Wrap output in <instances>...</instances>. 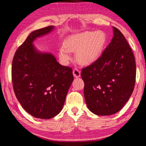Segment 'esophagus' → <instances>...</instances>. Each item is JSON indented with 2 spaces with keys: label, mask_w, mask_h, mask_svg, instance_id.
I'll return each mask as SVG.
<instances>
[{
  "label": "esophagus",
  "mask_w": 146,
  "mask_h": 146,
  "mask_svg": "<svg viewBox=\"0 0 146 146\" xmlns=\"http://www.w3.org/2000/svg\"><path fill=\"white\" fill-rule=\"evenodd\" d=\"M73 74L74 77L75 78H78L80 76V71H79L78 69H74L73 71Z\"/></svg>",
  "instance_id": "esophagus-1"
}]
</instances>
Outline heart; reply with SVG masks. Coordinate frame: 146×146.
<instances>
[{
    "mask_svg": "<svg viewBox=\"0 0 146 146\" xmlns=\"http://www.w3.org/2000/svg\"><path fill=\"white\" fill-rule=\"evenodd\" d=\"M108 44L104 31H84L71 35L64 41V46L59 49L58 55L64 64L71 59L70 51H76L75 58L82 65H90L102 55Z\"/></svg>",
    "mask_w": 146,
    "mask_h": 146,
    "instance_id": "obj_1",
    "label": "heart"
}]
</instances>
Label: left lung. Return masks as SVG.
<instances>
[{"instance_id":"obj_1","label":"left lung","mask_w":146,"mask_h":146,"mask_svg":"<svg viewBox=\"0 0 146 146\" xmlns=\"http://www.w3.org/2000/svg\"><path fill=\"white\" fill-rule=\"evenodd\" d=\"M113 29V37L100 57L81 73L86 104L90 111L100 116L119 111L135 87L134 55L119 29Z\"/></svg>"}]
</instances>
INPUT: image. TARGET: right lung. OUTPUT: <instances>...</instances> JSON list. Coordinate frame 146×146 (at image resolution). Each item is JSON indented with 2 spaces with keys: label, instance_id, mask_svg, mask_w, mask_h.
Returning a JSON list of instances; mask_svg holds the SVG:
<instances>
[{
  "label": "right lung",
  "instance_id": "obj_1",
  "mask_svg": "<svg viewBox=\"0 0 146 146\" xmlns=\"http://www.w3.org/2000/svg\"><path fill=\"white\" fill-rule=\"evenodd\" d=\"M54 28L50 26L31 32L12 62V82L17 100L29 115L42 119L53 118L61 111L73 81L72 69L62 66L53 54L42 52L33 44Z\"/></svg>",
  "mask_w": 146,
  "mask_h": 146
}]
</instances>
